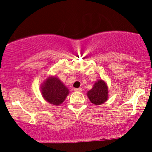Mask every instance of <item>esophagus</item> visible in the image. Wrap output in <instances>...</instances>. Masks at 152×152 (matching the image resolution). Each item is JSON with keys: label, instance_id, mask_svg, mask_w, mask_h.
Here are the masks:
<instances>
[{"label": "esophagus", "instance_id": "34e87169", "mask_svg": "<svg viewBox=\"0 0 152 152\" xmlns=\"http://www.w3.org/2000/svg\"><path fill=\"white\" fill-rule=\"evenodd\" d=\"M74 91L75 92H82V88H75L74 89Z\"/></svg>", "mask_w": 152, "mask_h": 152}]
</instances>
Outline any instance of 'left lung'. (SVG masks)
Here are the masks:
<instances>
[{"label": "left lung", "instance_id": "1", "mask_svg": "<svg viewBox=\"0 0 152 152\" xmlns=\"http://www.w3.org/2000/svg\"><path fill=\"white\" fill-rule=\"evenodd\" d=\"M87 96L91 103L95 105H101L107 101L109 90L107 82L99 79L93 85V88L87 93Z\"/></svg>", "mask_w": 152, "mask_h": 152}]
</instances>
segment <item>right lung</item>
<instances>
[{"instance_id": "obj_1", "label": "right lung", "mask_w": 152, "mask_h": 152, "mask_svg": "<svg viewBox=\"0 0 152 152\" xmlns=\"http://www.w3.org/2000/svg\"><path fill=\"white\" fill-rule=\"evenodd\" d=\"M42 97L50 104L59 106L63 103L69 94V90L56 76H50L40 86Z\"/></svg>"}]
</instances>
